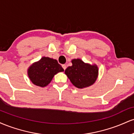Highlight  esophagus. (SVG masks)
I'll use <instances>...</instances> for the list:
<instances>
[{
  "mask_svg": "<svg viewBox=\"0 0 134 134\" xmlns=\"http://www.w3.org/2000/svg\"><path fill=\"white\" fill-rule=\"evenodd\" d=\"M62 67H63V69H64V70H65L66 68H67V66H66L65 65H62Z\"/></svg>",
  "mask_w": 134,
  "mask_h": 134,
  "instance_id": "34e87169",
  "label": "esophagus"
}]
</instances>
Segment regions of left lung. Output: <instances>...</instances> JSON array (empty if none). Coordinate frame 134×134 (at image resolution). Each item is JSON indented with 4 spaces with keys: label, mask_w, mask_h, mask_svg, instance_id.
<instances>
[{
    "label": "left lung",
    "mask_w": 134,
    "mask_h": 134,
    "mask_svg": "<svg viewBox=\"0 0 134 134\" xmlns=\"http://www.w3.org/2000/svg\"><path fill=\"white\" fill-rule=\"evenodd\" d=\"M72 65L65 69V74L74 86L81 89L94 83L98 74L96 65L85 64L81 59L72 60Z\"/></svg>",
    "instance_id": "8db88e82"
}]
</instances>
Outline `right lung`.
<instances>
[{
    "mask_svg": "<svg viewBox=\"0 0 134 134\" xmlns=\"http://www.w3.org/2000/svg\"><path fill=\"white\" fill-rule=\"evenodd\" d=\"M64 70L57 60L44 57L30 66L27 74L34 84L44 87L51 82L56 74Z\"/></svg>",
    "mask_w": 134,
    "mask_h": 134,
    "instance_id": "right-lung-1",
    "label": "right lung"
}]
</instances>
